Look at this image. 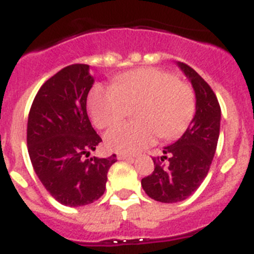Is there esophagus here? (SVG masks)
<instances>
[{"instance_id": "1", "label": "esophagus", "mask_w": 254, "mask_h": 254, "mask_svg": "<svg viewBox=\"0 0 254 254\" xmlns=\"http://www.w3.org/2000/svg\"><path fill=\"white\" fill-rule=\"evenodd\" d=\"M117 159H118V160H131V159H133V158H132L131 155L118 154V155H117Z\"/></svg>"}]
</instances>
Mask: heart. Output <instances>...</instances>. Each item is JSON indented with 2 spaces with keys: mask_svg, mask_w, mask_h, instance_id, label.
<instances>
[{
  "mask_svg": "<svg viewBox=\"0 0 254 254\" xmlns=\"http://www.w3.org/2000/svg\"><path fill=\"white\" fill-rule=\"evenodd\" d=\"M140 103L137 122L121 123L105 134L109 150L122 154L141 151L155 141L178 137L194 114L192 87L176 76L158 68H138L121 73L114 86L96 85L89 95V111L94 125L107 128L128 113V105Z\"/></svg>",
  "mask_w": 254,
  "mask_h": 254,
  "instance_id": "obj_1",
  "label": "heart"
}]
</instances>
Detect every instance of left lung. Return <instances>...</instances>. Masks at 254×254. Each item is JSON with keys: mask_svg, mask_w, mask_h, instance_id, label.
Returning a JSON list of instances; mask_svg holds the SVG:
<instances>
[{"mask_svg": "<svg viewBox=\"0 0 254 254\" xmlns=\"http://www.w3.org/2000/svg\"><path fill=\"white\" fill-rule=\"evenodd\" d=\"M193 87L196 112L181 137L163 149L168 165L164 167L154 160L152 174L141 181L143 190L155 201L174 203L183 201L201 186L211 167L220 134L221 109L210 87L193 68L177 62Z\"/></svg>", "mask_w": 254, "mask_h": 254, "instance_id": "8db88e82", "label": "left lung"}]
</instances>
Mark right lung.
<instances>
[{
	"instance_id": "obj_1",
	"label": "right lung",
	"mask_w": 254,
	"mask_h": 254,
	"mask_svg": "<svg viewBox=\"0 0 254 254\" xmlns=\"http://www.w3.org/2000/svg\"><path fill=\"white\" fill-rule=\"evenodd\" d=\"M89 64L62 68L40 87L28 118V151L42 185L69 207L93 203L103 196L109 168L117 161L89 158L102 142L86 112L94 85Z\"/></svg>"
}]
</instances>
